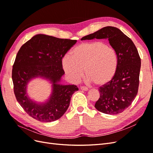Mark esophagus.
<instances>
[{
  "label": "esophagus",
  "mask_w": 153,
  "mask_h": 153,
  "mask_svg": "<svg viewBox=\"0 0 153 153\" xmlns=\"http://www.w3.org/2000/svg\"><path fill=\"white\" fill-rule=\"evenodd\" d=\"M80 89L82 90V91H87L89 90V89H88L87 87H84V86H81Z\"/></svg>",
  "instance_id": "1"
}]
</instances>
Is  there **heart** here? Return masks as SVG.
<instances>
[{
  "instance_id": "obj_1",
  "label": "heart",
  "mask_w": 153,
  "mask_h": 153,
  "mask_svg": "<svg viewBox=\"0 0 153 153\" xmlns=\"http://www.w3.org/2000/svg\"><path fill=\"white\" fill-rule=\"evenodd\" d=\"M62 67L73 82L79 80L84 73L89 82L102 86L113 79L118 66L116 51L102 41L84 42L71 51V56L65 55Z\"/></svg>"
}]
</instances>
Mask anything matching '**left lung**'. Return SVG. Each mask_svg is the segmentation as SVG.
Masks as SVG:
<instances>
[{"mask_svg": "<svg viewBox=\"0 0 153 153\" xmlns=\"http://www.w3.org/2000/svg\"><path fill=\"white\" fill-rule=\"evenodd\" d=\"M107 39L116 51L118 66L113 79L99 89L100 98L95 108L100 112L110 115L123 112L136 97L141 66L138 50L130 38L114 27H105L81 40Z\"/></svg>", "mask_w": 153, "mask_h": 153, "instance_id": "8db88e82", "label": "left lung"}]
</instances>
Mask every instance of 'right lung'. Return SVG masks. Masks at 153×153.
<instances>
[{
  "label": "right lung",
  "mask_w": 153,
  "mask_h": 153,
  "mask_svg": "<svg viewBox=\"0 0 153 153\" xmlns=\"http://www.w3.org/2000/svg\"><path fill=\"white\" fill-rule=\"evenodd\" d=\"M76 43V40L40 34L34 36L18 51L12 70L14 92L18 102L32 118L52 122L66 112L71 96L78 88L61 84L64 74L62 59ZM36 77H42L52 84V93L44 103H37L27 94V85Z\"/></svg>",
  "instance_id": "1"
}]
</instances>
